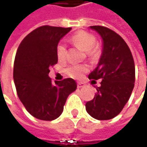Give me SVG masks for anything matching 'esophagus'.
Returning a JSON list of instances; mask_svg holds the SVG:
<instances>
[{"instance_id":"obj_1","label":"esophagus","mask_w":147,"mask_h":147,"mask_svg":"<svg viewBox=\"0 0 147 147\" xmlns=\"http://www.w3.org/2000/svg\"><path fill=\"white\" fill-rule=\"evenodd\" d=\"M84 87V83L82 82H78V88H82Z\"/></svg>"}]
</instances>
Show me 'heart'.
I'll return each mask as SVG.
<instances>
[{
	"mask_svg": "<svg viewBox=\"0 0 147 147\" xmlns=\"http://www.w3.org/2000/svg\"><path fill=\"white\" fill-rule=\"evenodd\" d=\"M71 41L84 51L87 55L91 59H95L99 55V50L97 47H95L96 37L92 34L87 32L79 31L74 34L71 37ZM66 47L64 43L59 42L56 47V55L59 60H64L66 57ZM88 67L86 65H72L68 67L65 72L71 78H82L84 73L88 71Z\"/></svg>",
	"mask_w": 147,
	"mask_h": 147,
	"instance_id": "obj_1",
	"label": "heart"
}]
</instances>
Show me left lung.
<instances>
[{"label":"left lung","mask_w":147,"mask_h":147,"mask_svg":"<svg viewBox=\"0 0 147 147\" xmlns=\"http://www.w3.org/2000/svg\"><path fill=\"white\" fill-rule=\"evenodd\" d=\"M102 38V53L97 67L89 79H102L96 88L94 98L86 103L92 118L108 120L123 110L132 94L135 82V65L131 51L119 34L103 26H91ZM92 80V81H94Z\"/></svg>","instance_id":"obj_1"}]
</instances>
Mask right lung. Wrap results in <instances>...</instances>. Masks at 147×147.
Returning a JSON list of instances; mask_svg holds the SVG:
<instances>
[{
	"mask_svg": "<svg viewBox=\"0 0 147 147\" xmlns=\"http://www.w3.org/2000/svg\"><path fill=\"white\" fill-rule=\"evenodd\" d=\"M71 28L45 25L27 35L17 50L14 82L18 96L33 117L51 121L63 112L69 95L77 88L73 78L52 82L50 67L57 64L56 47Z\"/></svg>",
	"mask_w": 147,
	"mask_h": 147,
	"instance_id": "obj_1",
	"label": "right lung"
}]
</instances>
